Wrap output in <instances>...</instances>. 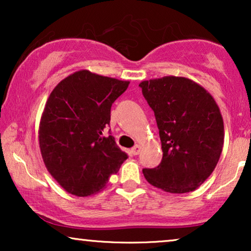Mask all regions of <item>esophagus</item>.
<instances>
[{
    "instance_id": "1",
    "label": "esophagus",
    "mask_w": 251,
    "mask_h": 251,
    "mask_svg": "<svg viewBox=\"0 0 251 251\" xmlns=\"http://www.w3.org/2000/svg\"><path fill=\"white\" fill-rule=\"evenodd\" d=\"M140 150H142V147H140L139 145H135L132 147L131 153L133 154V155H138V154L140 153Z\"/></svg>"
}]
</instances>
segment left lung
I'll return each mask as SVG.
<instances>
[{
  "mask_svg": "<svg viewBox=\"0 0 251 251\" xmlns=\"http://www.w3.org/2000/svg\"><path fill=\"white\" fill-rule=\"evenodd\" d=\"M153 109L162 145V161L143 169L151 185L169 193H188L204 183L224 145V122L212 96L183 76L139 83Z\"/></svg>",
  "mask_w": 251,
  "mask_h": 251,
  "instance_id": "obj_1",
  "label": "left lung"
}]
</instances>
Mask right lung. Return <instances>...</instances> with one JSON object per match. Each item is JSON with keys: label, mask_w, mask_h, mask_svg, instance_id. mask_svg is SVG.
<instances>
[{"label": "right lung", "mask_w": 251, "mask_h": 251, "mask_svg": "<svg viewBox=\"0 0 251 251\" xmlns=\"http://www.w3.org/2000/svg\"><path fill=\"white\" fill-rule=\"evenodd\" d=\"M129 83L82 70L60 81L48 98L39 126L41 155L68 193H98L128 159L104 131L112 104Z\"/></svg>", "instance_id": "right-lung-1"}]
</instances>
